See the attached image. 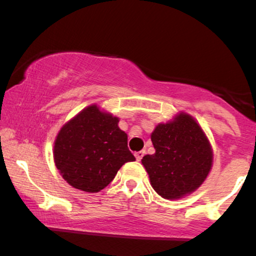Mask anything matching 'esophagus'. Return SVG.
<instances>
[{"instance_id": "esophagus-1", "label": "esophagus", "mask_w": 256, "mask_h": 256, "mask_svg": "<svg viewBox=\"0 0 256 256\" xmlns=\"http://www.w3.org/2000/svg\"><path fill=\"white\" fill-rule=\"evenodd\" d=\"M144 154H146V152H144V150H140V152H134V156H136L137 161H140V160H142V158L144 156Z\"/></svg>"}]
</instances>
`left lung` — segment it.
Instances as JSON below:
<instances>
[{
  "label": "left lung",
  "mask_w": 256,
  "mask_h": 256,
  "mask_svg": "<svg viewBox=\"0 0 256 256\" xmlns=\"http://www.w3.org/2000/svg\"><path fill=\"white\" fill-rule=\"evenodd\" d=\"M155 154L142 158L158 195L176 200L195 192L204 183L213 161L212 149L198 122L182 113L160 124L152 134Z\"/></svg>",
  "instance_id": "8db88e82"
}]
</instances>
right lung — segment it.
I'll return each instance as SVG.
<instances>
[{
	"mask_svg": "<svg viewBox=\"0 0 256 256\" xmlns=\"http://www.w3.org/2000/svg\"><path fill=\"white\" fill-rule=\"evenodd\" d=\"M119 119L89 106L58 132L54 146L55 165L64 180L86 192H98L113 180L119 168L134 161L128 134Z\"/></svg>",
	"mask_w": 256,
	"mask_h": 256,
	"instance_id": "1",
	"label": "right lung"
}]
</instances>
